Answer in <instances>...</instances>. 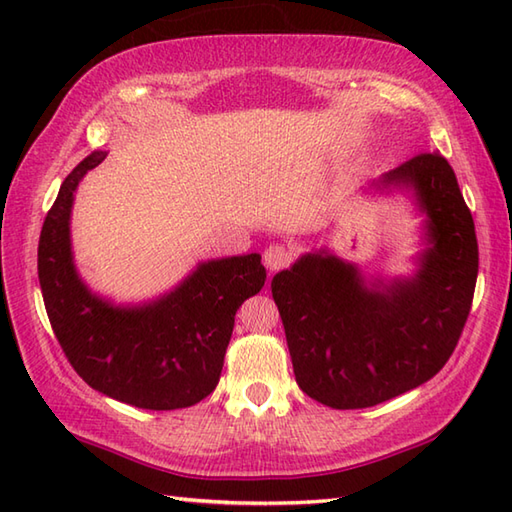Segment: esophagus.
Wrapping results in <instances>:
<instances>
[{"mask_svg": "<svg viewBox=\"0 0 512 512\" xmlns=\"http://www.w3.org/2000/svg\"><path fill=\"white\" fill-rule=\"evenodd\" d=\"M292 259V250L284 244H270L264 250V264L270 273H277V270L286 268Z\"/></svg>", "mask_w": 512, "mask_h": 512, "instance_id": "obj_1", "label": "esophagus"}]
</instances>
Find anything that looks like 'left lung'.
Returning a JSON list of instances; mask_svg holds the SVG:
<instances>
[{
    "mask_svg": "<svg viewBox=\"0 0 512 512\" xmlns=\"http://www.w3.org/2000/svg\"><path fill=\"white\" fill-rule=\"evenodd\" d=\"M400 193L420 217L409 275H369L330 248L273 277L299 387L332 409H365L427 383L449 361L469 317L477 237L458 178L420 154L369 182Z\"/></svg>",
    "mask_w": 512,
    "mask_h": 512,
    "instance_id": "left-lung-1",
    "label": "left lung"
}]
</instances>
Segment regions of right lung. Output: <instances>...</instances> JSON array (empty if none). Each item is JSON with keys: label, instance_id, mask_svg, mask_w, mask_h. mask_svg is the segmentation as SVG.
I'll return each mask as SVG.
<instances>
[{"label": "right lung", "instance_id": "right-lung-1", "mask_svg": "<svg viewBox=\"0 0 512 512\" xmlns=\"http://www.w3.org/2000/svg\"><path fill=\"white\" fill-rule=\"evenodd\" d=\"M92 151L63 180L39 237V284L52 330L85 383L138 409L191 407L217 387L235 312L262 290V255L198 262L171 290L118 303L88 286L72 250L81 180L105 160Z\"/></svg>", "mask_w": 512, "mask_h": 512}]
</instances>
